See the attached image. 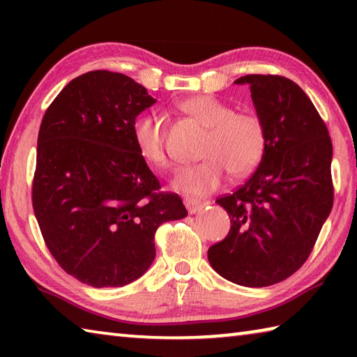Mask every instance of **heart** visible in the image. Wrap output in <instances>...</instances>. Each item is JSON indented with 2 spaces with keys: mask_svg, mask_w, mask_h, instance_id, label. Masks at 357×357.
<instances>
[{
  "mask_svg": "<svg viewBox=\"0 0 357 357\" xmlns=\"http://www.w3.org/2000/svg\"><path fill=\"white\" fill-rule=\"evenodd\" d=\"M217 157L225 164L255 167L259 151H261V138L259 130L249 123L239 121L238 124H229L222 132L217 142Z\"/></svg>",
  "mask_w": 357,
  "mask_h": 357,
  "instance_id": "obj_1",
  "label": "heart"
}]
</instances>
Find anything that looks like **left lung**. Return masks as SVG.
<instances>
[{"label":"left lung","instance_id":"obj_1","mask_svg":"<svg viewBox=\"0 0 357 357\" xmlns=\"http://www.w3.org/2000/svg\"><path fill=\"white\" fill-rule=\"evenodd\" d=\"M124 74L91 70L64 86L42 118L33 209L66 273L94 288L124 287L154 261V234L187 211L144 162L135 118L154 104Z\"/></svg>","mask_w":357,"mask_h":357}]
</instances>
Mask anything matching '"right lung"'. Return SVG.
Wrapping results in <instances>:
<instances>
[{"label": "right lung", "mask_w": 357, "mask_h": 357, "mask_svg": "<svg viewBox=\"0 0 357 357\" xmlns=\"http://www.w3.org/2000/svg\"><path fill=\"white\" fill-rule=\"evenodd\" d=\"M234 83L255 105L264 154L249 181L215 200L231 227L209 247L208 259L223 279L268 287L307 261L328 219L332 143L315 105L289 78L252 74Z\"/></svg>", "instance_id": "1"}]
</instances>
